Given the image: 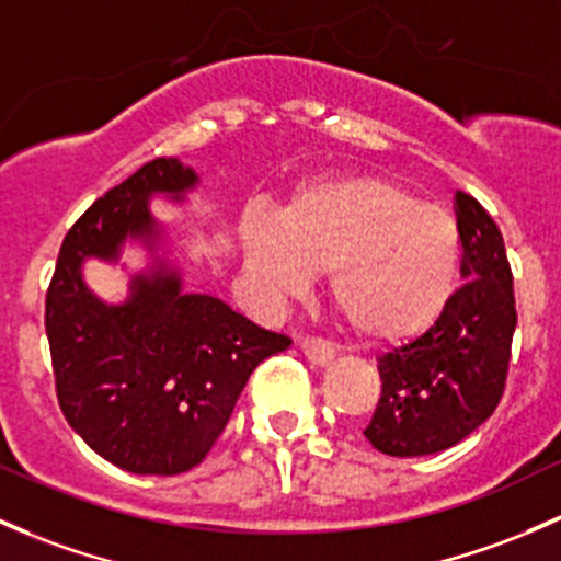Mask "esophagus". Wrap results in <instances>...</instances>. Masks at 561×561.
<instances>
[{"mask_svg":"<svg viewBox=\"0 0 561 561\" xmlns=\"http://www.w3.org/2000/svg\"><path fill=\"white\" fill-rule=\"evenodd\" d=\"M298 346H300V352L306 355V359L314 365H328L330 359L335 357L333 344H328L325 339H314V335H306V339H300Z\"/></svg>","mask_w":561,"mask_h":561,"instance_id":"esophagus-1","label":"esophagus"}]
</instances>
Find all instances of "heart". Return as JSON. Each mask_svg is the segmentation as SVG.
Masks as SVG:
<instances>
[{"label":"heart","instance_id":"obj_1","mask_svg":"<svg viewBox=\"0 0 561 561\" xmlns=\"http://www.w3.org/2000/svg\"><path fill=\"white\" fill-rule=\"evenodd\" d=\"M247 271L271 296H293L328 271V296L370 341L414 339L457 290L459 228L449 211L379 176L304 187L282 215L241 217Z\"/></svg>","mask_w":561,"mask_h":561}]
</instances>
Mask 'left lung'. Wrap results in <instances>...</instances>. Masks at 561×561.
Returning a JSON list of instances; mask_svg holds the SVG:
<instances>
[{
  "instance_id": "8db88e82",
  "label": "left lung",
  "mask_w": 561,
  "mask_h": 561,
  "mask_svg": "<svg viewBox=\"0 0 561 561\" xmlns=\"http://www.w3.org/2000/svg\"><path fill=\"white\" fill-rule=\"evenodd\" d=\"M465 285L420 339L379 357L381 398L365 427L389 457L457 446L497 409L516 330L514 276L503 233L468 193L454 196Z\"/></svg>"
}]
</instances>
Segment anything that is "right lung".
I'll return each mask as SVG.
<instances>
[{
	"label": "right lung",
	"instance_id": "1",
	"mask_svg": "<svg viewBox=\"0 0 561 561\" xmlns=\"http://www.w3.org/2000/svg\"><path fill=\"white\" fill-rule=\"evenodd\" d=\"M198 174L156 158L112 187L69 228L45 298L56 394L75 433L128 473L176 476L196 468L226 430L241 389L290 339L271 333L220 298L182 290L163 250L150 198L182 202ZM139 240L153 265L107 305L81 279L88 256L114 262Z\"/></svg>",
	"mask_w": 561,
	"mask_h": 561
}]
</instances>
